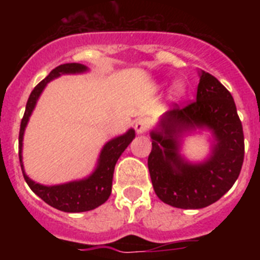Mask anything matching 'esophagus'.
I'll return each instance as SVG.
<instances>
[{
  "mask_svg": "<svg viewBox=\"0 0 260 260\" xmlns=\"http://www.w3.org/2000/svg\"><path fill=\"white\" fill-rule=\"evenodd\" d=\"M151 126V121L150 118H147V117H141V118H138L135 121V132L138 134H143L146 133Z\"/></svg>",
  "mask_w": 260,
  "mask_h": 260,
  "instance_id": "esophagus-1",
  "label": "esophagus"
}]
</instances>
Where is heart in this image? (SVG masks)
Returning <instances> with one entry per match:
<instances>
[{
	"instance_id": "1",
	"label": "heart",
	"mask_w": 260,
	"mask_h": 260,
	"mask_svg": "<svg viewBox=\"0 0 260 260\" xmlns=\"http://www.w3.org/2000/svg\"><path fill=\"white\" fill-rule=\"evenodd\" d=\"M174 93H176L177 96H181L185 93V86H183L182 83H177L176 86H174Z\"/></svg>"
}]
</instances>
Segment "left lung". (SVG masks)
<instances>
[{"mask_svg": "<svg viewBox=\"0 0 260 260\" xmlns=\"http://www.w3.org/2000/svg\"><path fill=\"white\" fill-rule=\"evenodd\" d=\"M195 127H208L218 143L203 165H189L178 153V138ZM151 133L148 171L160 201L183 210H198L219 201L240 176L245 156L243 130L231 92L202 70L197 100L174 104Z\"/></svg>", "mask_w": 260, "mask_h": 260, "instance_id": "8db88e82", "label": "left lung"}]
</instances>
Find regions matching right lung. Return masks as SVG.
<instances>
[{
  "mask_svg": "<svg viewBox=\"0 0 260 260\" xmlns=\"http://www.w3.org/2000/svg\"><path fill=\"white\" fill-rule=\"evenodd\" d=\"M86 70V66L80 65V63H63V65H59L56 69H53L49 75L32 89L28 102H27L26 110H24V116H23L22 122H20L19 161L23 177H24L27 185L31 187L32 191L35 192L38 197H40L49 206L59 211H63V212L91 211L108 201L110 192H112V181H113V172L117 160L135 137V132L133 128H130L126 134L108 142L103 148L102 153H100L98 168L86 180L74 181V182L57 186H44L34 182L31 178L26 176L22 162L23 134H24V128H26L32 110L35 108L39 96L43 92V89L47 86L48 82H50L54 78L59 77L61 74H75V73H83Z\"/></svg>",
  "mask_w": 260,
  "mask_h": 260,
  "instance_id": "1",
  "label": "right lung"
}]
</instances>
